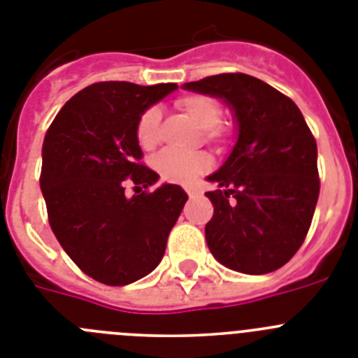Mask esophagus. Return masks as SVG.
Masks as SVG:
<instances>
[{
  "label": "esophagus",
  "mask_w": 358,
  "mask_h": 358,
  "mask_svg": "<svg viewBox=\"0 0 358 358\" xmlns=\"http://www.w3.org/2000/svg\"><path fill=\"white\" fill-rule=\"evenodd\" d=\"M185 189H186V194H188L189 199H194V197H197V195H199V189L194 188V186H186Z\"/></svg>",
  "instance_id": "34e87169"
}]
</instances>
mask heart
Returning a JSON list of instances; mask_svg holds the SVG:
<instances>
[{"label": "heart", "mask_w": 358, "mask_h": 358, "mask_svg": "<svg viewBox=\"0 0 358 358\" xmlns=\"http://www.w3.org/2000/svg\"><path fill=\"white\" fill-rule=\"evenodd\" d=\"M177 107L204 131L206 140L217 141L222 138V129L217 127L220 122V107L213 98L204 94H189L177 100ZM157 127H159V110L150 107L140 116L136 125V138L143 148H152L157 140ZM154 166L159 176L172 182H192L197 176L206 172L211 166V157L206 152H177L164 150L154 161Z\"/></svg>", "instance_id": "obj_1"}]
</instances>
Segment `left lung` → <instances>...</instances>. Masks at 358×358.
Instances as JSON below:
<instances>
[{
	"label": "left lung",
	"instance_id": "1",
	"mask_svg": "<svg viewBox=\"0 0 358 358\" xmlns=\"http://www.w3.org/2000/svg\"><path fill=\"white\" fill-rule=\"evenodd\" d=\"M182 90L220 98L236 123L229 156L208 176L218 189L206 242L215 260L243 274L283 267L301 248L319 197L317 145L296 103L245 73H222ZM231 199H229V197Z\"/></svg>",
	"mask_w": 358,
	"mask_h": 358
}]
</instances>
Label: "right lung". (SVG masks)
<instances>
[{
	"mask_svg": "<svg viewBox=\"0 0 358 358\" xmlns=\"http://www.w3.org/2000/svg\"><path fill=\"white\" fill-rule=\"evenodd\" d=\"M177 84L98 82L64 103L43 143L41 192L52 231L82 273L122 287L159 265L170 231L188 201L179 185L125 195L159 181L143 157L136 125ZM141 189V188H140Z\"/></svg>",
	"mask_w": 358,
	"mask_h": 358,
	"instance_id": "add662e5",
	"label": "right lung"
}]
</instances>
